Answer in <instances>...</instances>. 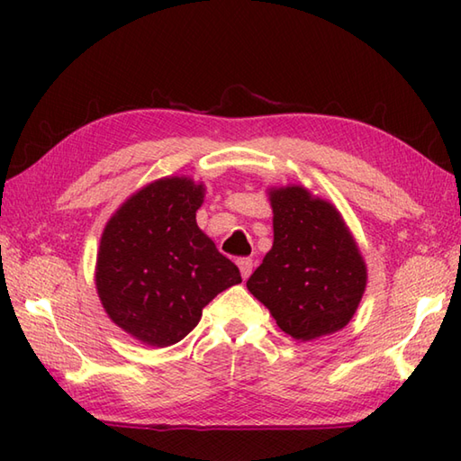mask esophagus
Masks as SVG:
<instances>
[{
    "instance_id": "34e87169",
    "label": "esophagus",
    "mask_w": 461,
    "mask_h": 461,
    "mask_svg": "<svg viewBox=\"0 0 461 461\" xmlns=\"http://www.w3.org/2000/svg\"><path fill=\"white\" fill-rule=\"evenodd\" d=\"M238 267H240V271H241V277H243V281H246V279L251 276L253 259H249V258H241V259L238 261Z\"/></svg>"
}]
</instances>
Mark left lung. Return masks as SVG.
Returning <instances> with one entry per match:
<instances>
[{"mask_svg":"<svg viewBox=\"0 0 461 461\" xmlns=\"http://www.w3.org/2000/svg\"><path fill=\"white\" fill-rule=\"evenodd\" d=\"M267 195L273 246L248 289L295 340L332 335L355 317L366 289L358 243L335 205L305 185H279Z\"/></svg>","mask_w":461,"mask_h":461,"instance_id":"obj_1","label":"left lung"}]
</instances>
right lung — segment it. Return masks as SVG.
<instances>
[{
  "label": "right lung",
  "instance_id": "right-lung-1",
  "mask_svg": "<svg viewBox=\"0 0 461 461\" xmlns=\"http://www.w3.org/2000/svg\"><path fill=\"white\" fill-rule=\"evenodd\" d=\"M205 185L188 176L154 180L126 198L106 221L95 285L106 315L149 347L176 345L202 309L241 283L195 223Z\"/></svg>",
  "mask_w": 461,
  "mask_h": 461
}]
</instances>
